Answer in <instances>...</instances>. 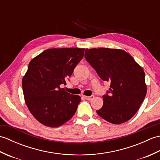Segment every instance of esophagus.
<instances>
[{
	"mask_svg": "<svg viewBox=\"0 0 160 160\" xmlns=\"http://www.w3.org/2000/svg\"><path fill=\"white\" fill-rule=\"evenodd\" d=\"M93 98H94L93 96H84V98H85V99L87 100H92V99H93Z\"/></svg>",
	"mask_w": 160,
	"mask_h": 160,
	"instance_id": "esophagus-1",
	"label": "esophagus"
}]
</instances>
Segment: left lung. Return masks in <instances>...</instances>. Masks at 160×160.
Here are the masks:
<instances>
[{
  "mask_svg": "<svg viewBox=\"0 0 160 160\" xmlns=\"http://www.w3.org/2000/svg\"><path fill=\"white\" fill-rule=\"evenodd\" d=\"M84 58L102 80L110 83L103 106L96 111L104 120L120 124L136 113L147 94L145 74L133 58L118 49H86Z\"/></svg>",
  "mask_w": 160,
  "mask_h": 160,
  "instance_id": "left-lung-1",
  "label": "left lung"
}]
</instances>
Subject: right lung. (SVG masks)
I'll list each match as a JSON object with an SVG mask.
<instances>
[{
  "label": "right lung",
  "mask_w": 160,
  "mask_h": 160,
  "mask_svg": "<svg viewBox=\"0 0 160 160\" xmlns=\"http://www.w3.org/2000/svg\"><path fill=\"white\" fill-rule=\"evenodd\" d=\"M84 49L60 48L44 51L29 64L22 80L25 103L37 120L58 127L73 116L81 101L61 89L82 59Z\"/></svg>",
  "instance_id": "1"
}]
</instances>
